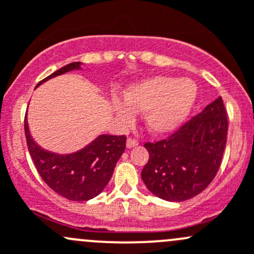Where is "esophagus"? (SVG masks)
<instances>
[{"mask_svg": "<svg viewBox=\"0 0 254 254\" xmlns=\"http://www.w3.org/2000/svg\"><path fill=\"white\" fill-rule=\"evenodd\" d=\"M139 145V141H137L136 139H132V137H129V139L127 140V147L131 148V147H135V146Z\"/></svg>", "mask_w": 254, "mask_h": 254, "instance_id": "1", "label": "esophagus"}]
</instances>
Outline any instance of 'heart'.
I'll use <instances>...</instances> for the list:
<instances>
[{
    "label": "heart",
    "mask_w": 254,
    "mask_h": 254,
    "mask_svg": "<svg viewBox=\"0 0 254 254\" xmlns=\"http://www.w3.org/2000/svg\"><path fill=\"white\" fill-rule=\"evenodd\" d=\"M198 88L191 79L155 76L130 84L124 101L113 99V108L122 123H130L134 112H143L146 129L153 135H166L178 129L196 101Z\"/></svg>",
    "instance_id": "1"
}]
</instances>
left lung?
<instances>
[{
	"label": "left lung",
	"mask_w": 254,
	"mask_h": 254,
	"mask_svg": "<svg viewBox=\"0 0 254 254\" xmlns=\"http://www.w3.org/2000/svg\"><path fill=\"white\" fill-rule=\"evenodd\" d=\"M227 127L219 97L168 139L146 142L148 161L141 178L148 190L167 201H184L201 193L221 165Z\"/></svg>",
	"instance_id": "left-lung-1"
}]
</instances>
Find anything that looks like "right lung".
Here are the masks:
<instances>
[{"mask_svg": "<svg viewBox=\"0 0 254 254\" xmlns=\"http://www.w3.org/2000/svg\"><path fill=\"white\" fill-rule=\"evenodd\" d=\"M81 65L82 63L68 64L40 81L38 86L68 71L79 70ZM24 131L28 150L43 181L59 195L73 201L89 200L103 191L127 142L124 135H99L79 151L59 155L44 150L33 140L27 115L24 118Z\"/></svg>", "mask_w": 254, "mask_h": 254, "instance_id": "add662e5", "label": "right lung"}]
</instances>
